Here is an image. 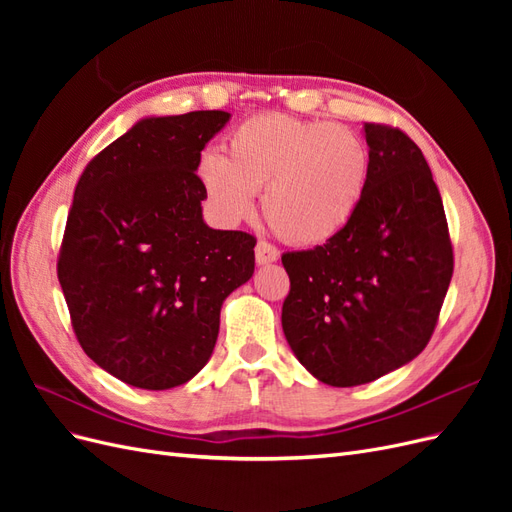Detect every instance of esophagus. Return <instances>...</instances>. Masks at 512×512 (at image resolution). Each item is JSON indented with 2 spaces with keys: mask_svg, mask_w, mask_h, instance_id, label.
I'll return each instance as SVG.
<instances>
[{
  "mask_svg": "<svg viewBox=\"0 0 512 512\" xmlns=\"http://www.w3.org/2000/svg\"><path fill=\"white\" fill-rule=\"evenodd\" d=\"M254 252H256V265H269V262H275L277 258H280L277 247H273L267 241H258L256 247H254Z\"/></svg>",
  "mask_w": 512,
  "mask_h": 512,
  "instance_id": "1",
  "label": "esophagus"
}]
</instances>
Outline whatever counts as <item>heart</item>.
<instances>
[{
  "mask_svg": "<svg viewBox=\"0 0 512 512\" xmlns=\"http://www.w3.org/2000/svg\"><path fill=\"white\" fill-rule=\"evenodd\" d=\"M226 156L207 149L196 177L209 209L239 224L256 209L292 245H322L350 226L369 185V147L354 130L329 121L262 113L226 136Z\"/></svg>",
  "mask_w": 512,
  "mask_h": 512,
  "instance_id": "1",
  "label": "heart"
}]
</instances>
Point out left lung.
Here are the masks:
<instances>
[{
	"label": "left lung",
	"mask_w": 512,
	"mask_h": 512,
	"mask_svg": "<svg viewBox=\"0 0 512 512\" xmlns=\"http://www.w3.org/2000/svg\"><path fill=\"white\" fill-rule=\"evenodd\" d=\"M371 173L350 226L288 252L282 329L299 363L331 386H359L410 363L436 329L453 277L438 185L404 132L365 123Z\"/></svg>",
	"instance_id": "8db88e82"
}]
</instances>
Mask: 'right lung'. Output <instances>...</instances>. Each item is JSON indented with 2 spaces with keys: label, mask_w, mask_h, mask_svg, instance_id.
I'll use <instances>...</instances> for the list:
<instances>
[{
  "label": "right lung",
  "mask_w": 512,
  "mask_h": 512,
  "mask_svg": "<svg viewBox=\"0 0 512 512\" xmlns=\"http://www.w3.org/2000/svg\"><path fill=\"white\" fill-rule=\"evenodd\" d=\"M224 111L145 117L87 164L57 277L91 361L136 389L166 391L211 359L220 309L254 273L256 239L203 220L200 151Z\"/></svg>",
  "instance_id": "1"
}]
</instances>
